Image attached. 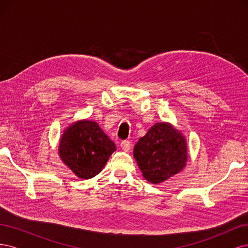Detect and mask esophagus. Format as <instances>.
Returning <instances> with one entry per match:
<instances>
[{
	"instance_id": "obj_1",
	"label": "esophagus",
	"mask_w": 248,
	"mask_h": 248,
	"mask_svg": "<svg viewBox=\"0 0 248 248\" xmlns=\"http://www.w3.org/2000/svg\"><path fill=\"white\" fill-rule=\"evenodd\" d=\"M130 147H131V144L129 140H123L121 142V148L124 150V151H129Z\"/></svg>"
}]
</instances>
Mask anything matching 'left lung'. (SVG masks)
<instances>
[{
	"label": "left lung",
	"mask_w": 248,
	"mask_h": 248,
	"mask_svg": "<svg viewBox=\"0 0 248 248\" xmlns=\"http://www.w3.org/2000/svg\"><path fill=\"white\" fill-rule=\"evenodd\" d=\"M133 156L142 176L158 184L185 167L186 140L170 124L156 123L134 146Z\"/></svg>",
	"instance_id": "1"
}]
</instances>
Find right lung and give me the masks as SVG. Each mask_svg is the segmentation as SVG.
<instances>
[{
	"label": "right lung",
	"mask_w": 248,
	"mask_h": 248,
	"mask_svg": "<svg viewBox=\"0 0 248 248\" xmlns=\"http://www.w3.org/2000/svg\"><path fill=\"white\" fill-rule=\"evenodd\" d=\"M60 156L65 164L81 179L96 176L116 151L114 141L93 121H79L62 136Z\"/></svg>",
	"instance_id": "right-lung-1"
}]
</instances>
